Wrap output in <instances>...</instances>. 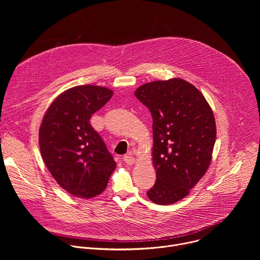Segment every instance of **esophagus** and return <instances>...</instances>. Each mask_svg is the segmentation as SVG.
I'll return each mask as SVG.
<instances>
[{
    "instance_id": "esophagus-1",
    "label": "esophagus",
    "mask_w": 260,
    "mask_h": 260,
    "mask_svg": "<svg viewBox=\"0 0 260 260\" xmlns=\"http://www.w3.org/2000/svg\"><path fill=\"white\" fill-rule=\"evenodd\" d=\"M123 161L127 165H134L136 162V159H135V157H133L132 155L128 154V155L123 156Z\"/></svg>"
}]
</instances>
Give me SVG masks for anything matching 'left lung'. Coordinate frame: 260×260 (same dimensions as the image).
I'll return each instance as SVG.
<instances>
[{
  "instance_id": "left-lung-1",
  "label": "left lung",
  "mask_w": 260,
  "mask_h": 260,
  "mask_svg": "<svg viewBox=\"0 0 260 260\" xmlns=\"http://www.w3.org/2000/svg\"><path fill=\"white\" fill-rule=\"evenodd\" d=\"M135 95L153 119L156 181L147 196L157 205L177 203L211 164L216 140L213 111L196 86L180 78L145 83Z\"/></svg>"
}]
</instances>
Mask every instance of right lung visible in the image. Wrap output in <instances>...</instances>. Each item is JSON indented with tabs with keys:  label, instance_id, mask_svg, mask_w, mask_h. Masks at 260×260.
<instances>
[{
	"label": "right lung",
	"instance_id": "add662e5",
	"mask_svg": "<svg viewBox=\"0 0 260 260\" xmlns=\"http://www.w3.org/2000/svg\"><path fill=\"white\" fill-rule=\"evenodd\" d=\"M112 95L103 86L72 87L51 103L43 117L39 129L42 158L59 186L74 197L91 199L102 193L116 168L89 122Z\"/></svg>",
	"mask_w": 260,
	"mask_h": 260
}]
</instances>
